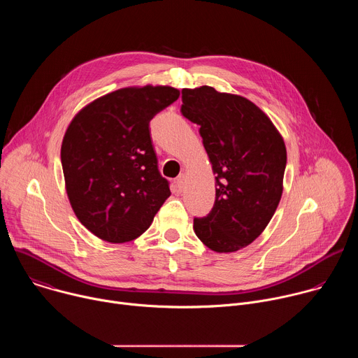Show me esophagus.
Returning a JSON list of instances; mask_svg holds the SVG:
<instances>
[{"mask_svg":"<svg viewBox=\"0 0 358 358\" xmlns=\"http://www.w3.org/2000/svg\"><path fill=\"white\" fill-rule=\"evenodd\" d=\"M176 185H177V188H178L180 191L184 189V185H185V176H184V174H181V176H178V177L176 178Z\"/></svg>","mask_w":358,"mask_h":358,"instance_id":"1","label":"esophagus"}]
</instances>
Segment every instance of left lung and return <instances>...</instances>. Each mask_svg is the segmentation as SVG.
Returning a JSON list of instances; mask_svg holds the SVG:
<instances>
[{"instance_id": "left-lung-1", "label": "left lung", "mask_w": 358, "mask_h": 358, "mask_svg": "<svg viewBox=\"0 0 358 358\" xmlns=\"http://www.w3.org/2000/svg\"><path fill=\"white\" fill-rule=\"evenodd\" d=\"M181 115L199 126L215 174V202L194 218L203 245L224 253L257 239L283 191L286 147L271 119L250 100L211 86L182 89Z\"/></svg>"}]
</instances>
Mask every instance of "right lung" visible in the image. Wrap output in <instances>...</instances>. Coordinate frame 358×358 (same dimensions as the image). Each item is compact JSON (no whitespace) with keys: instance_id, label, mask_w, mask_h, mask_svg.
<instances>
[{"instance_id":"1","label":"right lung","mask_w":358,"mask_h":358,"mask_svg":"<svg viewBox=\"0 0 358 358\" xmlns=\"http://www.w3.org/2000/svg\"><path fill=\"white\" fill-rule=\"evenodd\" d=\"M170 86L124 87L96 99L71 122L61 148L68 198L97 238L140 236L170 196L150 137V120L178 99Z\"/></svg>"}]
</instances>
